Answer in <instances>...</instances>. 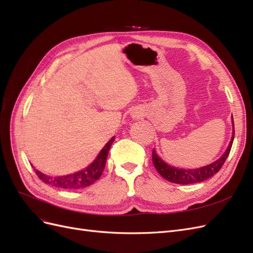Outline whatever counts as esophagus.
Returning a JSON list of instances; mask_svg holds the SVG:
<instances>
[{
    "label": "esophagus",
    "instance_id": "1",
    "mask_svg": "<svg viewBox=\"0 0 253 253\" xmlns=\"http://www.w3.org/2000/svg\"><path fill=\"white\" fill-rule=\"evenodd\" d=\"M131 115H132V118H133V119L137 120V119H139V118H141V117L143 116V113H142L141 110L136 109V110H134V111L131 113Z\"/></svg>",
    "mask_w": 253,
    "mask_h": 253
}]
</instances>
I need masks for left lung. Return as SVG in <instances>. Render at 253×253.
I'll list each match as a JSON object with an SVG mask.
<instances>
[{
    "instance_id": "left-lung-1",
    "label": "left lung",
    "mask_w": 253,
    "mask_h": 253,
    "mask_svg": "<svg viewBox=\"0 0 253 253\" xmlns=\"http://www.w3.org/2000/svg\"><path fill=\"white\" fill-rule=\"evenodd\" d=\"M231 119H232L231 140L229 142L224 154L221 155L217 160H215V162L201 168H196V169H182V168L173 167L169 164H167L165 160L157 154L154 149L153 150L152 158H153V164H154V167L157 170V172L167 180L174 183H179V185H190V183L202 182L206 179L212 177L214 174H216L220 170V168L225 164L232 147L233 139H234V122H233V117H231Z\"/></svg>"
}]
</instances>
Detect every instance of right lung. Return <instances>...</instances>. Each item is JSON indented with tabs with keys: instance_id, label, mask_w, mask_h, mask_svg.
Segmentation results:
<instances>
[{
	"instance_id": "obj_1",
	"label": "right lung",
	"mask_w": 253,
	"mask_h": 253,
	"mask_svg": "<svg viewBox=\"0 0 253 253\" xmlns=\"http://www.w3.org/2000/svg\"><path fill=\"white\" fill-rule=\"evenodd\" d=\"M114 140L115 136H113L108 141V143L102 148V150L99 152V154L97 155L93 163L78 172L62 176H49L40 172L39 170H36L35 167L34 169L36 171V174L38 175V177H39L43 182L50 185L51 187H57L67 190H76L88 187L91 183H94L96 180H98L99 177L102 175L106 163V158H108L109 150L111 149V145L114 142Z\"/></svg>"
}]
</instances>
